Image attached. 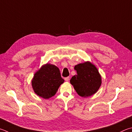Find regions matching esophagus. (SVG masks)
I'll list each match as a JSON object with an SVG mask.
<instances>
[{
	"label": "esophagus",
	"instance_id": "1",
	"mask_svg": "<svg viewBox=\"0 0 132 132\" xmlns=\"http://www.w3.org/2000/svg\"><path fill=\"white\" fill-rule=\"evenodd\" d=\"M69 80H70V77H68L64 78V80H65L66 82H68V81H69Z\"/></svg>",
	"mask_w": 132,
	"mask_h": 132
}]
</instances>
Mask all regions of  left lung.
<instances>
[{"mask_svg":"<svg viewBox=\"0 0 132 132\" xmlns=\"http://www.w3.org/2000/svg\"><path fill=\"white\" fill-rule=\"evenodd\" d=\"M77 75L71 77L70 82L78 95L88 97L93 95L102 84V77L96 66L90 62L77 64L74 67Z\"/></svg>","mask_w":132,"mask_h":132,"instance_id":"obj_1","label":"left lung"}]
</instances>
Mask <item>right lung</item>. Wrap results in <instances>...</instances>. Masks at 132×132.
Wrapping results in <instances>:
<instances>
[{
  "mask_svg": "<svg viewBox=\"0 0 132 132\" xmlns=\"http://www.w3.org/2000/svg\"><path fill=\"white\" fill-rule=\"evenodd\" d=\"M63 82L58 67L47 63L34 74L32 86L36 95L48 99L56 94L60 85Z\"/></svg>",
  "mask_w": 132,
  "mask_h": 132,
  "instance_id": "add662e5",
  "label": "right lung"
}]
</instances>
